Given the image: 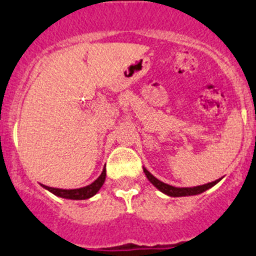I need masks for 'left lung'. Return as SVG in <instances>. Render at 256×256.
<instances>
[{
    "mask_svg": "<svg viewBox=\"0 0 256 256\" xmlns=\"http://www.w3.org/2000/svg\"><path fill=\"white\" fill-rule=\"evenodd\" d=\"M142 170H144L145 176H146V178L150 180V183L152 184L154 186H156V188H158L160 192H162L164 194L168 195V196H173V198L189 196V195L202 194V193H204L205 190H208V189L212 188L215 184H217L220 182V180H222V178H220V180H214V182H210V183L202 184V186H188V188H178V186H170V184H166V183L161 182V180H158V178L154 177V176L151 174V173L148 171L145 167H142Z\"/></svg>",
    "mask_w": 256,
    "mask_h": 256,
    "instance_id": "8db88e82",
    "label": "left lung"
}]
</instances>
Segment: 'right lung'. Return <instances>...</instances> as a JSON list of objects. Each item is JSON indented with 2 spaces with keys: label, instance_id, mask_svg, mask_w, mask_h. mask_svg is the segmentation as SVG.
<instances>
[{
  "label": "right lung",
  "instance_id": "right-lung-1",
  "mask_svg": "<svg viewBox=\"0 0 256 256\" xmlns=\"http://www.w3.org/2000/svg\"><path fill=\"white\" fill-rule=\"evenodd\" d=\"M106 180V168L104 167L102 172L98 176V180H94L89 186H83V188L78 189H61V188H52V186H44V184H40L42 188H45L46 190L51 192L52 194H54L56 196L63 198V199H70V200H85L89 199V198L94 196V195L100 190V188L102 186V184L105 183Z\"/></svg>",
  "mask_w": 256,
  "mask_h": 256
}]
</instances>
